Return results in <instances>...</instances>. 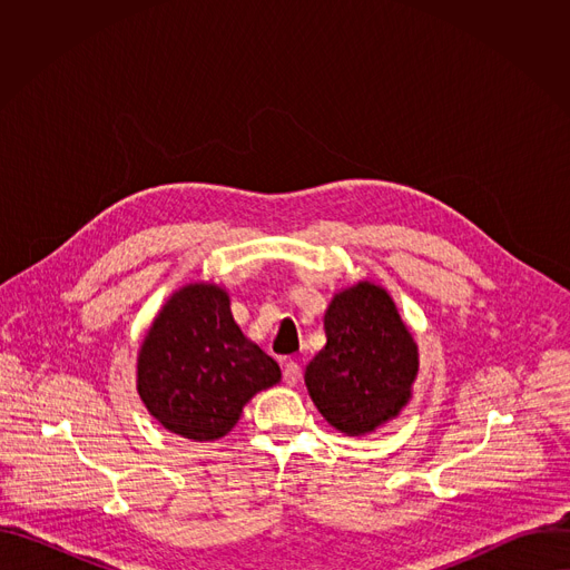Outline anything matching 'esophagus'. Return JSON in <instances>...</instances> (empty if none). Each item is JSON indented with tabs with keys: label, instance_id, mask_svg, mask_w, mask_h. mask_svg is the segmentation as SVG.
I'll return each instance as SVG.
<instances>
[{
	"label": "esophagus",
	"instance_id": "esophagus-1",
	"mask_svg": "<svg viewBox=\"0 0 570 570\" xmlns=\"http://www.w3.org/2000/svg\"><path fill=\"white\" fill-rule=\"evenodd\" d=\"M284 383L286 385H297L299 379H302V367L295 363V361H284Z\"/></svg>",
	"mask_w": 570,
	"mask_h": 570
}]
</instances>
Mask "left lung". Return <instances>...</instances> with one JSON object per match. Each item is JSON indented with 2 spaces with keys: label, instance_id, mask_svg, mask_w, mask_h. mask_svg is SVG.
Segmentation results:
<instances>
[{
  "label": "left lung",
  "instance_id": "8db88e82",
  "mask_svg": "<svg viewBox=\"0 0 570 570\" xmlns=\"http://www.w3.org/2000/svg\"><path fill=\"white\" fill-rule=\"evenodd\" d=\"M324 345L306 365V387L322 417L365 435L399 415L417 376V345L390 295L361 282L324 313Z\"/></svg>",
  "mask_w": 570,
  "mask_h": 570
}]
</instances>
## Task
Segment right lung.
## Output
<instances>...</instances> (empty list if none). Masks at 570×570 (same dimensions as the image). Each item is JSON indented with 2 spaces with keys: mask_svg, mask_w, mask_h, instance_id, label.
<instances>
[{
  "mask_svg": "<svg viewBox=\"0 0 570 570\" xmlns=\"http://www.w3.org/2000/svg\"><path fill=\"white\" fill-rule=\"evenodd\" d=\"M279 376V365L236 327L227 293L212 284L185 286L167 302L137 361L148 413L198 442L232 431L243 405Z\"/></svg>",
  "mask_w": 570,
  "mask_h": 570,
  "instance_id": "obj_1",
  "label": "right lung"
}]
</instances>
